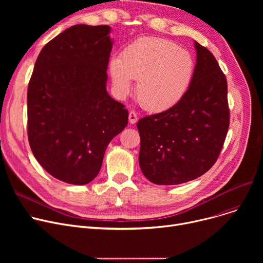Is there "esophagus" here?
Returning a JSON list of instances; mask_svg holds the SVG:
<instances>
[{
  "instance_id": "1",
  "label": "esophagus",
  "mask_w": 263,
  "mask_h": 263,
  "mask_svg": "<svg viewBox=\"0 0 263 263\" xmlns=\"http://www.w3.org/2000/svg\"><path fill=\"white\" fill-rule=\"evenodd\" d=\"M129 121L132 124L137 121V114L134 112V110H131V112L129 113Z\"/></svg>"
}]
</instances>
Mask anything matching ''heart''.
<instances>
[{"label":"heart","instance_id":"obj_1","mask_svg":"<svg viewBox=\"0 0 263 263\" xmlns=\"http://www.w3.org/2000/svg\"><path fill=\"white\" fill-rule=\"evenodd\" d=\"M192 53L170 40L158 37L137 39L109 62L113 86L126 96L137 81L136 97L150 112H164L180 102L195 78Z\"/></svg>","mask_w":263,"mask_h":263}]
</instances>
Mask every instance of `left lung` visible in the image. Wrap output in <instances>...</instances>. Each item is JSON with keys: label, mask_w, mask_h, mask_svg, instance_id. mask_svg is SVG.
<instances>
[{"label": "left lung", "mask_w": 263, "mask_h": 263, "mask_svg": "<svg viewBox=\"0 0 263 263\" xmlns=\"http://www.w3.org/2000/svg\"><path fill=\"white\" fill-rule=\"evenodd\" d=\"M196 71L184 98L162 113L137 122L140 166L150 182L184 183L216 162L229 128L226 77L213 54L197 41Z\"/></svg>", "instance_id": "1"}]
</instances>
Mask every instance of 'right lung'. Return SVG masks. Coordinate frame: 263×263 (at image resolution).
<instances>
[{
	"instance_id": "obj_1",
	"label": "right lung",
	"mask_w": 263,
	"mask_h": 263,
	"mask_svg": "<svg viewBox=\"0 0 263 263\" xmlns=\"http://www.w3.org/2000/svg\"><path fill=\"white\" fill-rule=\"evenodd\" d=\"M109 33L108 25L69 27L40 51L29 83L32 153L66 183L95 179L107 145L128 124V109L106 91Z\"/></svg>"
}]
</instances>
